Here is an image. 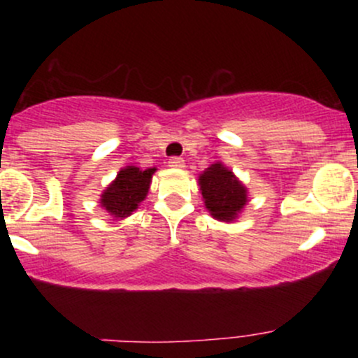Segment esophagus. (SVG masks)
Masks as SVG:
<instances>
[{
	"instance_id": "obj_1",
	"label": "esophagus",
	"mask_w": 358,
	"mask_h": 358,
	"mask_svg": "<svg viewBox=\"0 0 358 358\" xmlns=\"http://www.w3.org/2000/svg\"><path fill=\"white\" fill-rule=\"evenodd\" d=\"M168 166H170V168H183L185 162L182 158H178V156H173V158H170V162H168Z\"/></svg>"
}]
</instances>
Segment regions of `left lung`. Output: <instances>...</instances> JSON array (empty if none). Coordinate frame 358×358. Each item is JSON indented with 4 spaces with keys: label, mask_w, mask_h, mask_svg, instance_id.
I'll list each match as a JSON object with an SVG mask.
<instances>
[{
    "label": "left lung",
    "mask_w": 358,
    "mask_h": 358,
    "mask_svg": "<svg viewBox=\"0 0 358 358\" xmlns=\"http://www.w3.org/2000/svg\"><path fill=\"white\" fill-rule=\"evenodd\" d=\"M205 208L213 219L234 222L248 203V188L222 163H213L199 176Z\"/></svg>",
    "instance_id": "8db88e82"
}]
</instances>
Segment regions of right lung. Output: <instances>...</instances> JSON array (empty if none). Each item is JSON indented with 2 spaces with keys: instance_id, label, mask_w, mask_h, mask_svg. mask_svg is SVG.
Instances as JSON below:
<instances>
[{
  "instance_id": "obj_1",
  "label": "right lung",
  "mask_w": 358,
  "mask_h": 358,
  "mask_svg": "<svg viewBox=\"0 0 358 358\" xmlns=\"http://www.w3.org/2000/svg\"><path fill=\"white\" fill-rule=\"evenodd\" d=\"M155 171L156 168H148V170H139L138 166L122 168L116 180L102 192L101 207H104L116 219L131 215L146 199Z\"/></svg>"
}]
</instances>
